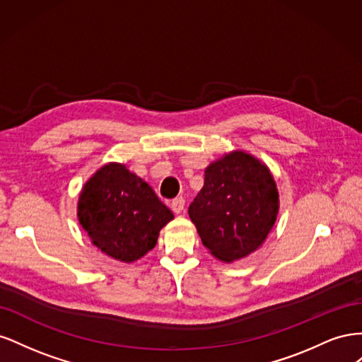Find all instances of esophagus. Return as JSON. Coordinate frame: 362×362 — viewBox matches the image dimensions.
<instances>
[{
  "instance_id": "esophagus-1",
  "label": "esophagus",
  "mask_w": 362,
  "mask_h": 362,
  "mask_svg": "<svg viewBox=\"0 0 362 362\" xmlns=\"http://www.w3.org/2000/svg\"><path fill=\"white\" fill-rule=\"evenodd\" d=\"M184 205H185V201H184L182 198H177V199L172 201L170 208H172V211H173L175 214H180V213H182V210H184Z\"/></svg>"
}]
</instances>
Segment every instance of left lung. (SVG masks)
I'll return each instance as SVG.
<instances>
[{"mask_svg": "<svg viewBox=\"0 0 362 362\" xmlns=\"http://www.w3.org/2000/svg\"><path fill=\"white\" fill-rule=\"evenodd\" d=\"M279 210L276 184L269 169L242 151L205 169L204 187L189 206L205 247L225 262L258 249Z\"/></svg>", "mask_w": 362, "mask_h": 362, "instance_id": "8db88e82", "label": "left lung"}]
</instances>
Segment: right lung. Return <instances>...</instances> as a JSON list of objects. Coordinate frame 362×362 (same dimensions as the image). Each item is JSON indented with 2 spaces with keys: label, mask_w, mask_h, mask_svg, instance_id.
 I'll use <instances>...</instances> for the list:
<instances>
[{
  "label": "right lung",
  "mask_w": 362,
  "mask_h": 362,
  "mask_svg": "<svg viewBox=\"0 0 362 362\" xmlns=\"http://www.w3.org/2000/svg\"><path fill=\"white\" fill-rule=\"evenodd\" d=\"M78 218L104 254L133 262L156 246L160 229L173 214L144 180L124 164L110 163L86 182Z\"/></svg>",
  "instance_id": "1"
}]
</instances>
